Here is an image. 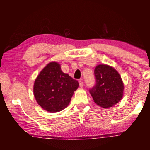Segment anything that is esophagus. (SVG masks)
I'll use <instances>...</instances> for the list:
<instances>
[{"label": "esophagus", "mask_w": 150, "mask_h": 150, "mask_svg": "<svg viewBox=\"0 0 150 150\" xmlns=\"http://www.w3.org/2000/svg\"><path fill=\"white\" fill-rule=\"evenodd\" d=\"M79 85H80V87H82L84 86V82H82V80H79Z\"/></svg>", "instance_id": "esophagus-1"}]
</instances>
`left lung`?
Instances as JSON below:
<instances>
[{"label":"left lung","instance_id":"obj_1","mask_svg":"<svg viewBox=\"0 0 150 150\" xmlns=\"http://www.w3.org/2000/svg\"><path fill=\"white\" fill-rule=\"evenodd\" d=\"M95 85L89 89L94 102L103 108L114 106L123 97V83L119 73L112 67L99 65L94 68Z\"/></svg>","mask_w":150,"mask_h":150}]
</instances>
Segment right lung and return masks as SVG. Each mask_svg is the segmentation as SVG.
<instances>
[{
    "label": "right lung",
    "mask_w": 150,
    "mask_h": 150,
    "mask_svg": "<svg viewBox=\"0 0 150 150\" xmlns=\"http://www.w3.org/2000/svg\"><path fill=\"white\" fill-rule=\"evenodd\" d=\"M78 82L68 74L62 72L56 62H51L43 69L36 79L34 94L37 103L46 111L56 113L69 104Z\"/></svg>",
    "instance_id": "1"
}]
</instances>
